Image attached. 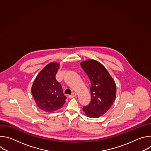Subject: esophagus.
Wrapping results in <instances>:
<instances>
[{
    "instance_id": "1",
    "label": "esophagus",
    "mask_w": 151,
    "mask_h": 151,
    "mask_svg": "<svg viewBox=\"0 0 151 151\" xmlns=\"http://www.w3.org/2000/svg\"><path fill=\"white\" fill-rule=\"evenodd\" d=\"M76 94L75 93H73L71 95L68 96V98H69V99H72V98H73V97H76Z\"/></svg>"
}]
</instances>
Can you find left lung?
<instances>
[{
	"label": "left lung",
	"instance_id": "left-lung-1",
	"mask_svg": "<svg viewBox=\"0 0 151 151\" xmlns=\"http://www.w3.org/2000/svg\"><path fill=\"white\" fill-rule=\"evenodd\" d=\"M81 66L91 83V102L83 107V111L88 117L99 118L109 111L115 101V82L104 66L97 60L83 61Z\"/></svg>",
	"mask_w": 151,
	"mask_h": 151
}]
</instances>
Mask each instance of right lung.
<instances>
[{
	"label": "right lung",
	"mask_w": 151,
	"mask_h": 151,
	"mask_svg": "<svg viewBox=\"0 0 151 151\" xmlns=\"http://www.w3.org/2000/svg\"><path fill=\"white\" fill-rule=\"evenodd\" d=\"M60 64L51 62L37 75L32 87V93L39 108L47 112H54L63 107L66 97L61 85L55 79Z\"/></svg>",
	"instance_id": "right-lung-1"
}]
</instances>
